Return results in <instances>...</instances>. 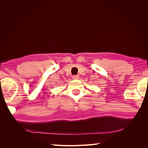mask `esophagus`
<instances>
[{"label":"esophagus","mask_w":148,"mask_h":148,"mask_svg":"<svg viewBox=\"0 0 148 148\" xmlns=\"http://www.w3.org/2000/svg\"><path fill=\"white\" fill-rule=\"evenodd\" d=\"M72 78L74 79H77L79 78V76H77V75H74V76H72Z\"/></svg>","instance_id":"esophagus-1"}]
</instances>
